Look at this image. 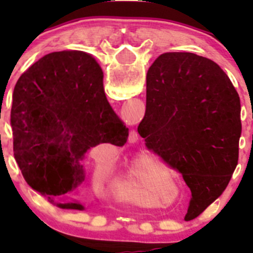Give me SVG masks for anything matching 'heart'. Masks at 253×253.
I'll return each mask as SVG.
<instances>
[{"instance_id":"b5f03b06","label":"heart","mask_w":253,"mask_h":253,"mask_svg":"<svg viewBox=\"0 0 253 253\" xmlns=\"http://www.w3.org/2000/svg\"><path fill=\"white\" fill-rule=\"evenodd\" d=\"M140 187H142V176L138 163H134L130 169H126L119 177L115 184V193L119 198L131 203H140Z\"/></svg>"}]
</instances>
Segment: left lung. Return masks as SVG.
I'll list each match as a JSON object with an SVG mask.
<instances>
[{
    "label": "left lung",
    "instance_id": "obj_1",
    "mask_svg": "<svg viewBox=\"0 0 253 253\" xmlns=\"http://www.w3.org/2000/svg\"><path fill=\"white\" fill-rule=\"evenodd\" d=\"M138 133L149 151L182 175L193 195L185 216L191 220L222 195L237 167L240 96L213 60L163 53L147 73Z\"/></svg>",
    "mask_w": 253,
    "mask_h": 253
}]
</instances>
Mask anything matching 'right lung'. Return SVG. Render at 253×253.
<instances>
[{"label": "right lung", "mask_w": 253, "mask_h": 253, "mask_svg": "<svg viewBox=\"0 0 253 253\" xmlns=\"http://www.w3.org/2000/svg\"><path fill=\"white\" fill-rule=\"evenodd\" d=\"M102 77L90 54L54 51L22 73L13 88V157L29 186L62 209H84L68 199L84 181V153L100 143L122 147L128 139Z\"/></svg>", "instance_id": "obj_1"}]
</instances>
